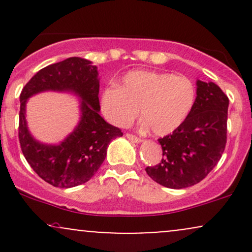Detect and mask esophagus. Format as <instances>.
Listing matches in <instances>:
<instances>
[{"label":"esophagus","instance_id":"34e87169","mask_svg":"<svg viewBox=\"0 0 252 252\" xmlns=\"http://www.w3.org/2000/svg\"><path fill=\"white\" fill-rule=\"evenodd\" d=\"M126 138H128V140H130L131 141V142H134V143H140L141 141V138H138L137 136H135V135H132V134H126Z\"/></svg>","mask_w":252,"mask_h":252}]
</instances>
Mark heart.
Returning a JSON list of instances; mask_svg holds the SVG:
<instances>
[{"instance_id": "heart-1", "label": "heart", "mask_w": 252, "mask_h": 252, "mask_svg": "<svg viewBox=\"0 0 252 252\" xmlns=\"http://www.w3.org/2000/svg\"><path fill=\"white\" fill-rule=\"evenodd\" d=\"M195 88L185 76L167 72L135 70L121 79V85L103 90V114L112 124L126 126L137 116L142 128L150 126L155 135L174 131L184 123L195 102Z\"/></svg>"}]
</instances>
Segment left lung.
Returning a JSON list of instances; mask_svg holds the SVG:
<instances>
[{
  "mask_svg": "<svg viewBox=\"0 0 252 252\" xmlns=\"http://www.w3.org/2000/svg\"><path fill=\"white\" fill-rule=\"evenodd\" d=\"M228 98L215 83L196 80L194 105L173 134L158 138L162 158L147 167L153 180L174 189L200 182L220 160L226 144Z\"/></svg>",
  "mask_w": 252,
  "mask_h": 252,
  "instance_id": "1",
  "label": "left lung"
}]
</instances>
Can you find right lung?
Listing matches in <instances>:
<instances>
[{
  "label": "right lung",
  "mask_w": 252,
  "mask_h": 252,
  "mask_svg": "<svg viewBox=\"0 0 252 252\" xmlns=\"http://www.w3.org/2000/svg\"><path fill=\"white\" fill-rule=\"evenodd\" d=\"M45 91L71 92L80 98L81 118L76 128L58 145L39 143L28 130L25 104L28 98ZM99 79L97 66L90 60L72 57L40 70L20 94L19 140L24 156L42 180L59 189L85 184L105 160L121 129L106 123L99 115Z\"/></svg>",
  "instance_id": "right-lung-1"
}]
</instances>
